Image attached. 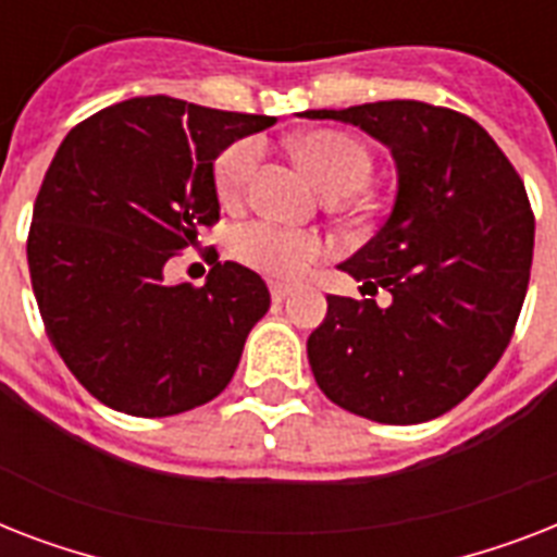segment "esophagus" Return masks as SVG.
I'll use <instances>...</instances> for the list:
<instances>
[{"label":"esophagus","mask_w":557,"mask_h":557,"mask_svg":"<svg viewBox=\"0 0 557 557\" xmlns=\"http://www.w3.org/2000/svg\"><path fill=\"white\" fill-rule=\"evenodd\" d=\"M288 292H292V286H286V283H271V300H274V304H283L288 297Z\"/></svg>","instance_id":"1"}]
</instances>
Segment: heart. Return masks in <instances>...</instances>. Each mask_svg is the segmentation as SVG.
<instances>
[{
	"instance_id": "1",
	"label": "heart",
	"mask_w": 557,
	"mask_h": 557,
	"mask_svg": "<svg viewBox=\"0 0 557 557\" xmlns=\"http://www.w3.org/2000/svg\"><path fill=\"white\" fill-rule=\"evenodd\" d=\"M262 152L265 147L260 138H239L219 152L213 164V182L222 199H243L260 170ZM295 152L326 196H349L361 190L370 178V150L356 135L341 133V129H318V133L300 135L295 141ZM323 251L326 248L318 236L292 231L277 222H253L236 236L239 260L280 280L304 277L309 265L323 257Z\"/></svg>"
}]
</instances>
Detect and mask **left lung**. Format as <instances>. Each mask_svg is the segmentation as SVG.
<instances>
[{
    "mask_svg": "<svg viewBox=\"0 0 557 557\" xmlns=\"http://www.w3.org/2000/svg\"><path fill=\"white\" fill-rule=\"evenodd\" d=\"M393 152L387 222L341 271L372 297H326L306 341L318 387L349 413L419 424L457 407L506 352L527 297L535 216L518 170L474 117L422 100L309 109Z\"/></svg>",
    "mask_w": 557,
    "mask_h": 557,
    "instance_id": "1",
    "label": "left lung"
}]
</instances>
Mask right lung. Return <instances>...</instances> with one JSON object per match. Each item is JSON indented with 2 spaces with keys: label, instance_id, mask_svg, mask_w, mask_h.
I'll use <instances>...</instances> for the list:
<instances>
[{
  "label": "right lung",
  "instance_id": "right-lung-1",
  "mask_svg": "<svg viewBox=\"0 0 557 557\" xmlns=\"http://www.w3.org/2000/svg\"><path fill=\"white\" fill-rule=\"evenodd\" d=\"M274 124L152 95L65 135L34 201L28 271L46 332L91 396L129 416H176L234 379L269 312L257 271L219 262L205 286L168 265L219 219L213 161Z\"/></svg>",
  "mask_w": 557,
  "mask_h": 557
}]
</instances>
